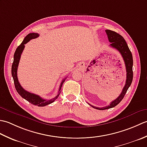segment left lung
I'll list each match as a JSON object with an SVG mask.
<instances>
[{
    "label": "left lung",
    "instance_id": "left-lung-1",
    "mask_svg": "<svg viewBox=\"0 0 147 147\" xmlns=\"http://www.w3.org/2000/svg\"><path fill=\"white\" fill-rule=\"evenodd\" d=\"M105 32L107 33L109 41L111 43L110 44V46L117 50V51L120 52L122 57L123 58V60L126 65V84L125 85H124L123 90H122L121 93L116 99H115L114 101L111 102L110 105L105 106V107H96L95 106H93L88 104L90 106H92V107L96 109H98V110H105V109H111L112 107H114L115 106H116L118 104H119L120 102L124 98V96L125 95L127 90H128L131 84L133 77V56L128 46L127 45V43L125 41V40L124 39L123 37L121 35L114 32V31H111L110 30H106Z\"/></svg>",
    "mask_w": 147,
    "mask_h": 147
}]
</instances>
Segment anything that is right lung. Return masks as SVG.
Instances as JSON below:
<instances>
[{
    "mask_svg": "<svg viewBox=\"0 0 147 147\" xmlns=\"http://www.w3.org/2000/svg\"><path fill=\"white\" fill-rule=\"evenodd\" d=\"M38 36H39V35L38 33H30L24 38L23 41L22 42L21 44L18 47V48L16 49V50L15 53L14 54V61H13V63L12 64L11 73H12V76L13 78V80H14L16 90V91L18 92L19 94H20L23 98L26 100L27 101H28L30 103H31L32 104L37 105L38 106V107H43V106L47 105L50 104H51V103L54 102L55 100L58 98V96L59 95H60V93L61 92V89L62 85L64 82L65 78H64L62 81L57 95H56L54 98L50 100L43 99L42 97H40V96H38V95L34 94V93H32L29 92H28L21 86L20 83H19L18 76H17V71H18L19 62H20V60L21 55L24 49V45L28 42L30 40L36 38Z\"/></svg>",
    "mask_w": 147,
    "mask_h": 147,
    "instance_id": "right-lung-1",
    "label": "right lung"
}]
</instances>
